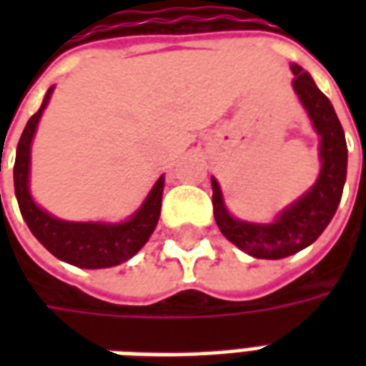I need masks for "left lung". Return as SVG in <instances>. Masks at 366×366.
<instances>
[{
	"label": "left lung",
	"instance_id": "obj_1",
	"mask_svg": "<svg viewBox=\"0 0 366 366\" xmlns=\"http://www.w3.org/2000/svg\"><path fill=\"white\" fill-rule=\"evenodd\" d=\"M294 90L300 102L314 121L315 131L322 135L320 159L322 172L314 188L306 196L292 204L278 219L269 225L247 223L233 219L223 206L222 190L212 178V204L214 217L219 229L233 245L257 259H284L312 245L327 227L331 217L337 212L347 176V143L343 127L339 123L335 109L327 97L315 86L312 76L300 66H292Z\"/></svg>",
	"mask_w": 366,
	"mask_h": 366
}]
</instances>
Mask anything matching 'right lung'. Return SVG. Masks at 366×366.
<instances>
[{"instance_id": "right-lung-1", "label": "right lung", "mask_w": 366, "mask_h": 366, "mask_svg": "<svg viewBox=\"0 0 366 366\" xmlns=\"http://www.w3.org/2000/svg\"><path fill=\"white\" fill-rule=\"evenodd\" d=\"M51 94L52 88L46 92L39 112L27 121L17 144L13 180H15V196L19 202L21 215L31 233L46 247V251H51L60 261L70 262L80 269L115 267L131 259L149 241L151 233L157 227L160 206H162L164 178L160 176L141 209L125 223H117V225L72 223L56 219L43 212L29 194V160H31V141L36 131V123L51 99Z\"/></svg>"}]
</instances>
